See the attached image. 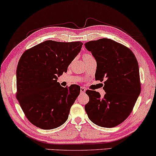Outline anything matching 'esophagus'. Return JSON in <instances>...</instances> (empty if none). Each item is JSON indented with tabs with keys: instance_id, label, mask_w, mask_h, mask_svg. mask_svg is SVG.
I'll return each mask as SVG.
<instances>
[{
	"instance_id": "obj_1",
	"label": "esophagus",
	"mask_w": 156,
	"mask_h": 156,
	"mask_svg": "<svg viewBox=\"0 0 156 156\" xmlns=\"http://www.w3.org/2000/svg\"><path fill=\"white\" fill-rule=\"evenodd\" d=\"M85 91H86V90L85 87H80V93H82V94L85 93Z\"/></svg>"
}]
</instances>
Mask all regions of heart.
<instances>
[{
  "instance_id": "b5f03b06",
  "label": "heart",
  "mask_w": 156,
  "mask_h": 156,
  "mask_svg": "<svg viewBox=\"0 0 156 156\" xmlns=\"http://www.w3.org/2000/svg\"><path fill=\"white\" fill-rule=\"evenodd\" d=\"M93 57L91 56L90 54H85V55H84V60H87V59H90V58H92Z\"/></svg>"
}]
</instances>
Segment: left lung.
I'll return each instance as SVG.
<instances>
[{
  "instance_id": "1",
  "label": "left lung",
  "mask_w": 156,
  "mask_h": 156,
  "mask_svg": "<svg viewBox=\"0 0 156 156\" xmlns=\"http://www.w3.org/2000/svg\"><path fill=\"white\" fill-rule=\"evenodd\" d=\"M97 64L95 79L104 80L103 97L87 90L90 101L85 106L90 119L104 128L115 127L132 112L141 92L139 65L133 52L117 41L103 38L86 42Z\"/></svg>"
}]
</instances>
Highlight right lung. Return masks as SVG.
Here are the masks:
<instances>
[{"label":"right lung","mask_w":156,"mask_h":156,"mask_svg":"<svg viewBox=\"0 0 156 156\" xmlns=\"http://www.w3.org/2000/svg\"><path fill=\"white\" fill-rule=\"evenodd\" d=\"M83 42L47 40L24 52L16 69V98L33 125L44 130L60 126L67 120L70 108L80 88L63 87L59 76L80 53Z\"/></svg>","instance_id":"right-lung-1"}]
</instances>
